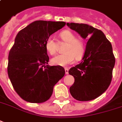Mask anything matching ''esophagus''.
<instances>
[{
  "mask_svg": "<svg viewBox=\"0 0 122 122\" xmlns=\"http://www.w3.org/2000/svg\"><path fill=\"white\" fill-rule=\"evenodd\" d=\"M64 70H65V73H66V74H68V68H64Z\"/></svg>",
  "mask_w": 122,
  "mask_h": 122,
  "instance_id": "34e87169",
  "label": "esophagus"
}]
</instances>
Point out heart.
Masks as SVG:
<instances>
[{"instance_id": "b5f03b06", "label": "heart", "mask_w": 122, "mask_h": 122, "mask_svg": "<svg viewBox=\"0 0 122 122\" xmlns=\"http://www.w3.org/2000/svg\"><path fill=\"white\" fill-rule=\"evenodd\" d=\"M60 37L63 41L67 43L64 48V54H60L53 58L51 63L55 66H65L74 62L75 58H82L85 50V44L82 40L76 38V35L69 30H64L60 33ZM46 49L51 56L55 55L58 50V44L53 37H49L45 43Z\"/></svg>"}]
</instances>
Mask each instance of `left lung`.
Returning a JSON list of instances; mask_svg holds the SVG:
<instances>
[{
  "mask_svg": "<svg viewBox=\"0 0 122 122\" xmlns=\"http://www.w3.org/2000/svg\"><path fill=\"white\" fill-rule=\"evenodd\" d=\"M66 25L88 40L82 61L68 71L74 78L70 93L78 101L93 100L103 93L112 82L116 62L112 44L101 30L91 25Z\"/></svg>",
  "mask_w": 122,
  "mask_h": 122,
  "instance_id": "left-lung-1",
  "label": "left lung"
}]
</instances>
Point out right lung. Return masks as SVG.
<instances>
[{
	"instance_id": "add662e5",
	"label": "right lung",
	"mask_w": 122,
	"mask_h": 122,
	"mask_svg": "<svg viewBox=\"0 0 122 122\" xmlns=\"http://www.w3.org/2000/svg\"><path fill=\"white\" fill-rule=\"evenodd\" d=\"M66 25L64 21H36L17 33L9 54L8 75L15 91L23 100L44 103L65 74L60 66L47 65L48 37Z\"/></svg>"
}]
</instances>
